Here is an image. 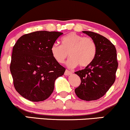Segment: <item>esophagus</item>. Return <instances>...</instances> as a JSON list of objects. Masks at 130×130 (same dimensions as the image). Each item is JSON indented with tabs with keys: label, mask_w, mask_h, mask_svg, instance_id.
<instances>
[{
	"label": "esophagus",
	"mask_w": 130,
	"mask_h": 130,
	"mask_svg": "<svg viewBox=\"0 0 130 130\" xmlns=\"http://www.w3.org/2000/svg\"><path fill=\"white\" fill-rule=\"evenodd\" d=\"M71 74H72V72H71V71H68V70H66V71H65V72H64V75H71Z\"/></svg>",
	"instance_id": "obj_1"
}]
</instances>
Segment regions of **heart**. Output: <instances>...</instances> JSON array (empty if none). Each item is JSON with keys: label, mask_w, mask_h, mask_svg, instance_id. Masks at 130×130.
Listing matches in <instances>:
<instances>
[{"label": "heart", "mask_w": 130, "mask_h": 130, "mask_svg": "<svg viewBox=\"0 0 130 130\" xmlns=\"http://www.w3.org/2000/svg\"><path fill=\"white\" fill-rule=\"evenodd\" d=\"M61 45L55 43L50 48L52 57L58 63H64L69 55L71 58L67 63L69 68H74L78 65L85 68L95 59L97 45L91 37L71 32L61 38Z\"/></svg>", "instance_id": "b5f03b06"}]
</instances>
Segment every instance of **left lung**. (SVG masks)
Masks as SVG:
<instances>
[{"instance_id":"left-lung-1","label":"left lung","mask_w":130,"mask_h":130,"mask_svg":"<svg viewBox=\"0 0 130 130\" xmlns=\"http://www.w3.org/2000/svg\"><path fill=\"white\" fill-rule=\"evenodd\" d=\"M93 39L97 45V53L92 63L75 72L80 77V85L75 89L80 99L96 100L103 97L116 80L118 68L117 51L107 38L91 31H83Z\"/></svg>"}]
</instances>
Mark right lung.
Here are the masks:
<instances>
[{"mask_svg":"<svg viewBox=\"0 0 130 130\" xmlns=\"http://www.w3.org/2000/svg\"><path fill=\"white\" fill-rule=\"evenodd\" d=\"M63 33L45 30L23 35L13 48L10 72L15 90L33 102L46 100L54 90L55 81L66 69L51 54V46Z\"/></svg>","mask_w":130,"mask_h":130,"instance_id":"1","label":"right lung"}]
</instances>
